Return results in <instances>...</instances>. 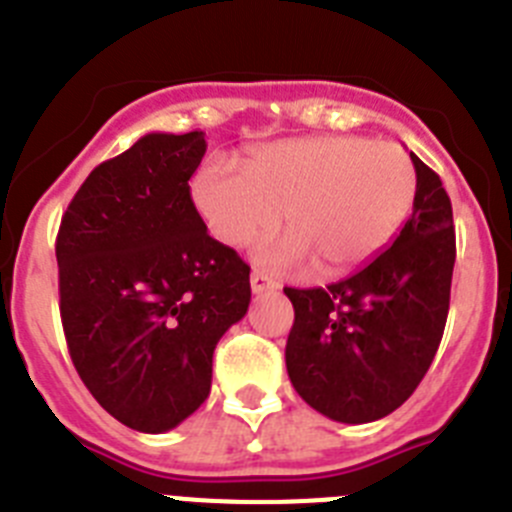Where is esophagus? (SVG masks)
Wrapping results in <instances>:
<instances>
[{"label": "esophagus", "instance_id": "esophagus-1", "mask_svg": "<svg viewBox=\"0 0 512 512\" xmlns=\"http://www.w3.org/2000/svg\"><path fill=\"white\" fill-rule=\"evenodd\" d=\"M279 284L274 282V279H269L266 274H261V271H253L251 274V289L256 292V295H261V292H274Z\"/></svg>", "mask_w": 512, "mask_h": 512}]
</instances>
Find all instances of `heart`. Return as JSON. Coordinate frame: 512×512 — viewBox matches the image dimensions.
<instances>
[{"instance_id": "heart-1", "label": "heart", "mask_w": 512, "mask_h": 512, "mask_svg": "<svg viewBox=\"0 0 512 512\" xmlns=\"http://www.w3.org/2000/svg\"><path fill=\"white\" fill-rule=\"evenodd\" d=\"M418 176L397 143L318 135L256 148L243 174L210 161L192 182L194 205L215 238L246 246L279 225L287 235L259 248L274 271L315 264L343 277L374 259L413 210Z\"/></svg>"}]
</instances>
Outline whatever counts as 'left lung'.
I'll return each mask as SVG.
<instances>
[{"instance_id":"left-lung-1","label":"left lung","mask_w":512,"mask_h":512,"mask_svg":"<svg viewBox=\"0 0 512 512\" xmlns=\"http://www.w3.org/2000/svg\"><path fill=\"white\" fill-rule=\"evenodd\" d=\"M413 215L392 246L348 279L284 287L295 307L287 374L297 395L338 423H372L425 377L449 315L456 233L441 176L410 153Z\"/></svg>"}]
</instances>
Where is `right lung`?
Instances as JSON below:
<instances>
[{
	"label": "right lung",
	"mask_w": 512,
	"mask_h": 512,
	"mask_svg": "<svg viewBox=\"0 0 512 512\" xmlns=\"http://www.w3.org/2000/svg\"><path fill=\"white\" fill-rule=\"evenodd\" d=\"M205 151L202 130L143 135L87 176L58 228L71 361L140 433L171 431L207 400L217 341L251 302V266L210 238L192 202Z\"/></svg>",
	"instance_id": "add662e5"
}]
</instances>
